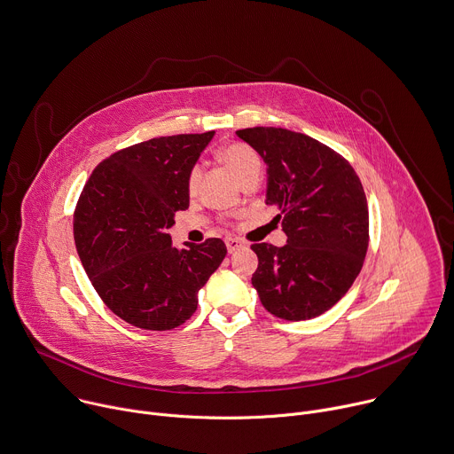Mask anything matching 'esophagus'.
<instances>
[{"label":"esophagus","instance_id":"1","mask_svg":"<svg viewBox=\"0 0 454 454\" xmlns=\"http://www.w3.org/2000/svg\"><path fill=\"white\" fill-rule=\"evenodd\" d=\"M225 245H227V250H229L231 254L236 252L238 248L245 247V243H243L239 238H227V239H225Z\"/></svg>","mask_w":454,"mask_h":454}]
</instances>
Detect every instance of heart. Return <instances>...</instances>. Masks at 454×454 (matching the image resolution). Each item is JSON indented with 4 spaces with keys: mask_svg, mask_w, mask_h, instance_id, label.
Segmentation results:
<instances>
[{
    "mask_svg": "<svg viewBox=\"0 0 454 454\" xmlns=\"http://www.w3.org/2000/svg\"><path fill=\"white\" fill-rule=\"evenodd\" d=\"M220 160L232 171V175L238 178L241 184L243 180L254 173L261 171V157L259 153L245 145V143H231L220 150ZM200 183V166H193L188 171L186 178V188L193 195Z\"/></svg>",
    "mask_w": 454,
    "mask_h": 454,
    "instance_id": "obj_1",
    "label": "heart"
}]
</instances>
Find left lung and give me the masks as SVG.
Returning <instances> with one entry per match:
<instances>
[{
  "instance_id": "8db88e82",
  "label": "left lung",
  "mask_w": 454,
  "mask_h": 454,
  "mask_svg": "<svg viewBox=\"0 0 454 454\" xmlns=\"http://www.w3.org/2000/svg\"><path fill=\"white\" fill-rule=\"evenodd\" d=\"M268 166L266 204L288 236L281 248L254 243L259 301L285 320L331 309L352 286L369 248V207L361 180L338 152L286 129L236 132Z\"/></svg>"
}]
</instances>
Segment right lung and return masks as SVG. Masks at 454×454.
<instances>
[{"label":"right lung","mask_w":454,"mask_h":454,"mask_svg":"<svg viewBox=\"0 0 454 454\" xmlns=\"http://www.w3.org/2000/svg\"><path fill=\"white\" fill-rule=\"evenodd\" d=\"M215 132L153 137L102 160L73 215L85 274L106 306L148 331H168L197 311L199 290L222 264L220 238L171 245L175 213L190 207L188 171Z\"/></svg>","instance_id":"obj_1"}]
</instances>
